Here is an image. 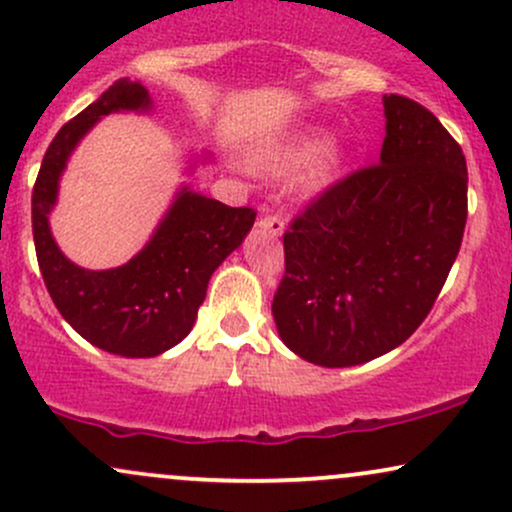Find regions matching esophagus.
Returning <instances> with one entry per match:
<instances>
[{
    "mask_svg": "<svg viewBox=\"0 0 512 512\" xmlns=\"http://www.w3.org/2000/svg\"><path fill=\"white\" fill-rule=\"evenodd\" d=\"M257 226H260L262 231H267L269 236H281V233H284V216H281V214H262L260 221H257Z\"/></svg>",
    "mask_w": 512,
    "mask_h": 512,
    "instance_id": "obj_1",
    "label": "esophagus"
}]
</instances>
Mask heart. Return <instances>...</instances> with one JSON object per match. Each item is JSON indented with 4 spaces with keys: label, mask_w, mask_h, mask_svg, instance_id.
Here are the masks:
<instances>
[{
    "label": "heart",
    "mask_w": 512,
    "mask_h": 512,
    "mask_svg": "<svg viewBox=\"0 0 512 512\" xmlns=\"http://www.w3.org/2000/svg\"><path fill=\"white\" fill-rule=\"evenodd\" d=\"M330 144V137L325 132H310L303 134L298 142H293L286 149L276 151V154L264 158L262 166L269 170V173H291V170L305 166L313 158L320 154V158L313 163L310 168L308 178H305V190L308 192H317L322 190L325 185H330L337 175L339 166H342V151L337 146H327Z\"/></svg>",
    "instance_id": "1"
}]
</instances>
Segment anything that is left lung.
<instances>
[{
    "label": "left lung",
    "instance_id": "left-lung-1",
    "mask_svg": "<svg viewBox=\"0 0 512 512\" xmlns=\"http://www.w3.org/2000/svg\"><path fill=\"white\" fill-rule=\"evenodd\" d=\"M380 163L334 182L284 233L272 315L293 354L346 368L397 349L436 303L467 223V161L424 105L383 96Z\"/></svg>",
    "mask_w": 512,
    "mask_h": 512
}]
</instances>
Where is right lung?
<instances>
[{"label":"right lung","instance_id":"obj_1","mask_svg":"<svg viewBox=\"0 0 512 512\" xmlns=\"http://www.w3.org/2000/svg\"><path fill=\"white\" fill-rule=\"evenodd\" d=\"M151 110L139 81L120 79L52 139L33 187V240L52 303L86 342L125 358H151L187 337L207 296L211 274L240 248L257 211L226 207L182 187L154 236L127 264L84 269L62 255L50 231L69 156L103 115Z\"/></svg>","mask_w":512,"mask_h":512}]
</instances>
